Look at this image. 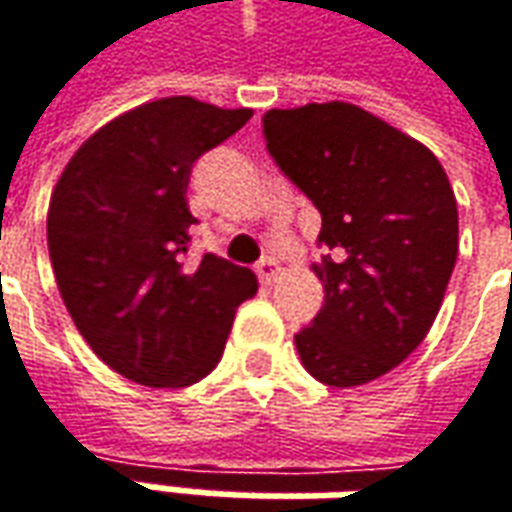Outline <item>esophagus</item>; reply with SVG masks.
Masks as SVG:
<instances>
[{"mask_svg": "<svg viewBox=\"0 0 512 512\" xmlns=\"http://www.w3.org/2000/svg\"><path fill=\"white\" fill-rule=\"evenodd\" d=\"M257 277H260V283L272 286V283H277V277H280V266L274 263L272 257H266V260L257 263Z\"/></svg>", "mask_w": 512, "mask_h": 512, "instance_id": "34e87169", "label": "esophagus"}]
</instances>
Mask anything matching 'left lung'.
I'll return each mask as SVG.
<instances>
[{"instance_id": "8db88e82", "label": "left lung", "mask_w": 512, "mask_h": 512, "mask_svg": "<svg viewBox=\"0 0 512 512\" xmlns=\"http://www.w3.org/2000/svg\"><path fill=\"white\" fill-rule=\"evenodd\" d=\"M277 167L323 215L311 269L326 303L294 345L311 377L354 388L431 331L459 255L456 195L425 144L348 101L263 115Z\"/></svg>"}]
</instances>
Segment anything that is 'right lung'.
<instances>
[{
	"mask_svg": "<svg viewBox=\"0 0 512 512\" xmlns=\"http://www.w3.org/2000/svg\"><path fill=\"white\" fill-rule=\"evenodd\" d=\"M252 118L192 96L155 98L107 121L59 175L47 249L79 334L115 374L186 388L221 362L255 272L215 255L186 263L192 164Z\"/></svg>",
	"mask_w": 512,
	"mask_h": 512,
	"instance_id": "obj_1",
	"label": "right lung"
}]
</instances>
